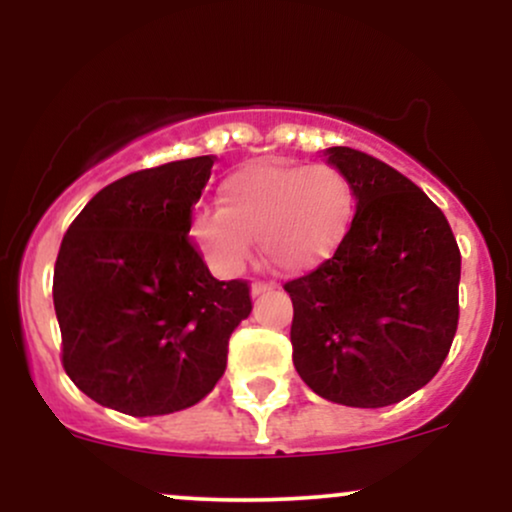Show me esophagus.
<instances>
[{"label": "esophagus", "instance_id": "esophagus-1", "mask_svg": "<svg viewBox=\"0 0 512 512\" xmlns=\"http://www.w3.org/2000/svg\"><path fill=\"white\" fill-rule=\"evenodd\" d=\"M272 289H274L272 281H255V284H252L250 293L257 298V296H262V293H267V291H272Z\"/></svg>", "mask_w": 512, "mask_h": 512}]
</instances>
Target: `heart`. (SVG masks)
Segmentation results:
<instances>
[{"instance_id":"b5f03b06","label":"heart","mask_w":512,"mask_h":512,"mask_svg":"<svg viewBox=\"0 0 512 512\" xmlns=\"http://www.w3.org/2000/svg\"><path fill=\"white\" fill-rule=\"evenodd\" d=\"M356 219V192L334 166L296 161L245 163L219 185V209L192 219V236L223 274H236L260 240L279 272H308L339 252Z\"/></svg>"}]
</instances>
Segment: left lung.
Segmentation results:
<instances>
[{
    "instance_id": "obj_1",
    "label": "left lung",
    "mask_w": 512,
    "mask_h": 512,
    "mask_svg": "<svg viewBox=\"0 0 512 512\" xmlns=\"http://www.w3.org/2000/svg\"><path fill=\"white\" fill-rule=\"evenodd\" d=\"M356 219L334 257L286 281L293 366L315 395L378 409L421 390L443 366L460 320V248L424 190L378 158L332 146Z\"/></svg>"
}]
</instances>
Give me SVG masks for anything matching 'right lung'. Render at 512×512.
Returning <instances> with one entry per match:
<instances>
[{"label": "right lung", "mask_w": 512, "mask_h": 512, "mask_svg": "<svg viewBox=\"0 0 512 512\" xmlns=\"http://www.w3.org/2000/svg\"><path fill=\"white\" fill-rule=\"evenodd\" d=\"M216 156L110 182L64 233L52 276L62 366L93 402L129 416L187 409L226 370L250 315L245 279L209 274L190 238Z\"/></svg>", "instance_id": "add662e5"}]
</instances>
